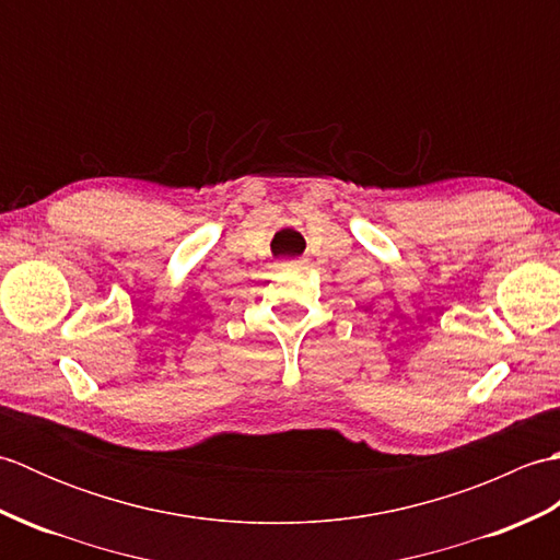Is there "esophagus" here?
I'll return each instance as SVG.
<instances>
[{
    "label": "esophagus",
    "mask_w": 560,
    "mask_h": 560,
    "mask_svg": "<svg viewBox=\"0 0 560 560\" xmlns=\"http://www.w3.org/2000/svg\"><path fill=\"white\" fill-rule=\"evenodd\" d=\"M289 265H291V267H305L307 259H305V257H295V259H289Z\"/></svg>",
    "instance_id": "esophagus-1"
}]
</instances>
